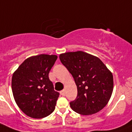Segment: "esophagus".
I'll return each mask as SVG.
<instances>
[{"label": "esophagus", "instance_id": "obj_1", "mask_svg": "<svg viewBox=\"0 0 132 132\" xmlns=\"http://www.w3.org/2000/svg\"><path fill=\"white\" fill-rule=\"evenodd\" d=\"M60 94L62 96H64V95H66V91H65V90H62V91H60Z\"/></svg>", "mask_w": 132, "mask_h": 132}]
</instances>
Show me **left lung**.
Wrapping results in <instances>:
<instances>
[{
  "label": "left lung",
  "instance_id": "left-lung-1",
  "mask_svg": "<svg viewBox=\"0 0 132 132\" xmlns=\"http://www.w3.org/2000/svg\"><path fill=\"white\" fill-rule=\"evenodd\" d=\"M62 64L72 75L77 97L70 105L75 112L89 116L108 103L113 90L111 72L98 57L82 51L60 54Z\"/></svg>",
  "mask_w": 132,
  "mask_h": 132
}]
</instances>
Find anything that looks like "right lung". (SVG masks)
<instances>
[{
    "instance_id": "1",
    "label": "right lung",
    "mask_w": 132,
    "mask_h": 132,
    "mask_svg": "<svg viewBox=\"0 0 132 132\" xmlns=\"http://www.w3.org/2000/svg\"><path fill=\"white\" fill-rule=\"evenodd\" d=\"M56 55L40 54L27 58L14 72L12 91L16 105L29 117L42 119L55 109L59 93L55 91L49 72Z\"/></svg>"
}]
</instances>
